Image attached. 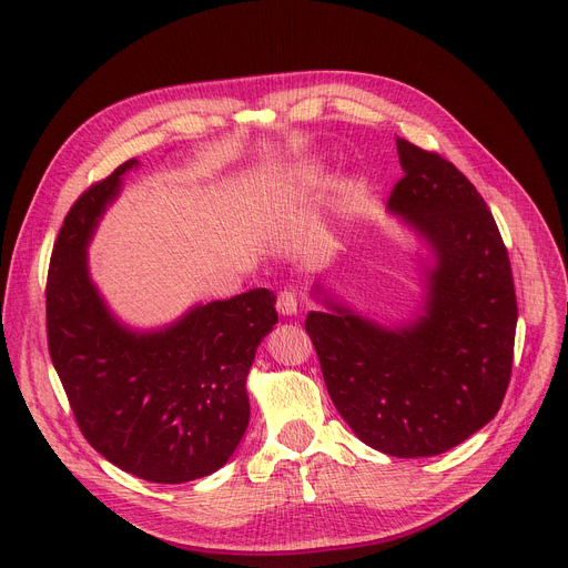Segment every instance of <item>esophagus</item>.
Here are the masks:
<instances>
[{"instance_id": "34e87169", "label": "esophagus", "mask_w": 568, "mask_h": 568, "mask_svg": "<svg viewBox=\"0 0 568 568\" xmlns=\"http://www.w3.org/2000/svg\"><path fill=\"white\" fill-rule=\"evenodd\" d=\"M277 312L282 316H295L297 314V293L295 288H284L277 293Z\"/></svg>"}]
</instances>
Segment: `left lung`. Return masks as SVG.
I'll use <instances>...</instances> for the list:
<instances>
[{
	"label": "left lung",
	"mask_w": 568,
	"mask_h": 568,
	"mask_svg": "<svg viewBox=\"0 0 568 568\" xmlns=\"http://www.w3.org/2000/svg\"><path fill=\"white\" fill-rule=\"evenodd\" d=\"M388 209L429 245L423 316L388 329L343 304L310 312L329 398L359 439L390 457L446 453L500 409L511 377L516 293L507 247L477 189L442 154L398 139Z\"/></svg>",
	"instance_id": "obj_1"
}]
</instances>
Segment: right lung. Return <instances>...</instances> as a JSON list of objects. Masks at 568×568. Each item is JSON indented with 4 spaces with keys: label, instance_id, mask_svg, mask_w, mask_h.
<instances>
[{
    "label": "right lung",
    "instance_id": "right-lung-1",
    "mask_svg": "<svg viewBox=\"0 0 568 568\" xmlns=\"http://www.w3.org/2000/svg\"><path fill=\"white\" fill-rule=\"evenodd\" d=\"M129 159L70 206L48 273V345L81 434L148 483L182 485L227 464L243 439L247 371L277 323L275 295L252 288L197 304L159 332L122 327L89 277V245Z\"/></svg>",
    "mask_w": 568,
    "mask_h": 568
}]
</instances>
